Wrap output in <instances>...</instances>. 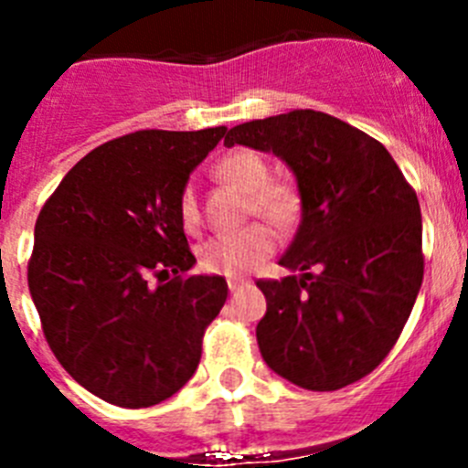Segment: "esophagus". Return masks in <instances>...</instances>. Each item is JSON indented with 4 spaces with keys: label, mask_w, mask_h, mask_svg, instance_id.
I'll return each mask as SVG.
<instances>
[{
    "label": "esophagus",
    "mask_w": 468,
    "mask_h": 468,
    "mask_svg": "<svg viewBox=\"0 0 468 468\" xmlns=\"http://www.w3.org/2000/svg\"><path fill=\"white\" fill-rule=\"evenodd\" d=\"M243 285H248V281H243V279H229V281H227V288H229L231 292H237L239 288H243Z\"/></svg>",
    "instance_id": "1"
}]
</instances>
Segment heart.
<instances>
[{
  "instance_id": "obj_1",
  "label": "heart",
  "mask_w": 468,
  "mask_h": 468,
  "mask_svg": "<svg viewBox=\"0 0 468 468\" xmlns=\"http://www.w3.org/2000/svg\"><path fill=\"white\" fill-rule=\"evenodd\" d=\"M220 180L248 194V215H260L281 229H291L302 213V194L291 180H274L270 161L253 150H237L222 156L215 166ZM177 215L187 231L201 227L197 189L185 185L177 194ZM279 246L276 231L264 222H253L234 234H218L198 248V264L208 274L243 276L270 258Z\"/></svg>"
}]
</instances>
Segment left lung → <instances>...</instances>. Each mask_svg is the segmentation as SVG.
<instances>
[{
	"label": "left lung",
	"mask_w": 468,
	"mask_h": 468,
	"mask_svg": "<svg viewBox=\"0 0 468 468\" xmlns=\"http://www.w3.org/2000/svg\"><path fill=\"white\" fill-rule=\"evenodd\" d=\"M227 147L274 152L302 194V222L260 279L264 363L288 382L335 391L370 375L399 342L424 279L421 213L382 143L325 112L292 110L234 126Z\"/></svg>",
	"instance_id": "obj_1"
}]
</instances>
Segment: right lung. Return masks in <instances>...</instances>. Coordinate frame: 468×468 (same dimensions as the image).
<instances>
[{"mask_svg": "<svg viewBox=\"0 0 468 468\" xmlns=\"http://www.w3.org/2000/svg\"><path fill=\"white\" fill-rule=\"evenodd\" d=\"M225 133L147 128L110 140L63 177L37 218L27 285L44 337L107 403H161L201 361L227 281L189 274L197 258L177 194Z\"/></svg>", "mask_w": 468, "mask_h": 468, "instance_id": "right-lung-1", "label": "right lung"}]
</instances>
